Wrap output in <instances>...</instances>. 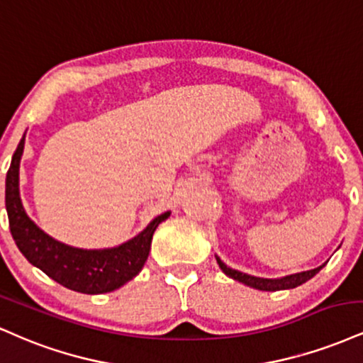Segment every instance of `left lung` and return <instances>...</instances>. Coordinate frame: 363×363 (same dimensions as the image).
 Wrapping results in <instances>:
<instances>
[{"label": "left lung", "mask_w": 363, "mask_h": 363, "mask_svg": "<svg viewBox=\"0 0 363 363\" xmlns=\"http://www.w3.org/2000/svg\"><path fill=\"white\" fill-rule=\"evenodd\" d=\"M216 259H217V263H219L220 270H223L228 277H231V279L238 280V282L248 285V287L258 289V291H268V292L285 291V289L299 287V285L308 282L309 279H313V277L316 275L318 272L326 265V263H325V265L314 268V270H308V272H301V274L287 275V277H282V279H259V277H253V275H248V274H242V272L233 270V268H229L224 262H220L219 257H216Z\"/></svg>", "instance_id": "left-lung-1"}]
</instances>
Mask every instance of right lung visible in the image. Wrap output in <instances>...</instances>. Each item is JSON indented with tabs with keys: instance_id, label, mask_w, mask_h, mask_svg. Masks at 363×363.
<instances>
[{
	"instance_id": "1",
	"label": "right lung",
	"mask_w": 363,
	"mask_h": 363,
	"mask_svg": "<svg viewBox=\"0 0 363 363\" xmlns=\"http://www.w3.org/2000/svg\"><path fill=\"white\" fill-rule=\"evenodd\" d=\"M23 147L25 135L11 157L4 191L10 231L21 255L62 287L81 294L112 292L134 279L146 263L152 234L169 212L157 216L138 236L115 248L81 250L55 241L30 219L21 203L18 182Z\"/></svg>"
}]
</instances>
